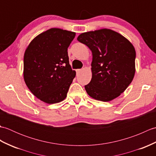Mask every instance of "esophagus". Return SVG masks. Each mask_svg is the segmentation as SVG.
Here are the masks:
<instances>
[{"label": "esophagus", "mask_w": 156, "mask_h": 156, "mask_svg": "<svg viewBox=\"0 0 156 156\" xmlns=\"http://www.w3.org/2000/svg\"><path fill=\"white\" fill-rule=\"evenodd\" d=\"M81 71H82V69H76V74H80V73L81 72Z\"/></svg>", "instance_id": "34e87169"}]
</instances>
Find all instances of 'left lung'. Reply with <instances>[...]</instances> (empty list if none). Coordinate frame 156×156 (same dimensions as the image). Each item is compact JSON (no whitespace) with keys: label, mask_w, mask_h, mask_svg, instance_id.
Segmentation results:
<instances>
[{"label":"left lung","mask_w":156,"mask_h":156,"mask_svg":"<svg viewBox=\"0 0 156 156\" xmlns=\"http://www.w3.org/2000/svg\"><path fill=\"white\" fill-rule=\"evenodd\" d=\"M78 41L92 54V79L84 87L96 100L110 101L131 84L135 72V50L130 41L111 29L83 33Z\"/></svg>","instance_id":"8db88e82"}]
</instances>
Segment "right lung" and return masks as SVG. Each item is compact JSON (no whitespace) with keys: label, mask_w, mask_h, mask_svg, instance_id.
I'll return each instance as SVG.
<instances>
[{"label":"right lung","mask_w":156,"mask_h":156,"mask_svg":"<svg viewBox=\"0 0 156 156\" xmlns=\"http://www.w3.org/2000/svg\"><path fill=\"white\" fill-rule=\"evenodd\" d=\"M75 35L74 32L52 28L33 39L25 50V84L36 97L46 103L65 99L76 76L68 55Z\"/></svg>","instance_id":"right-lung-1"}]
</instances>
